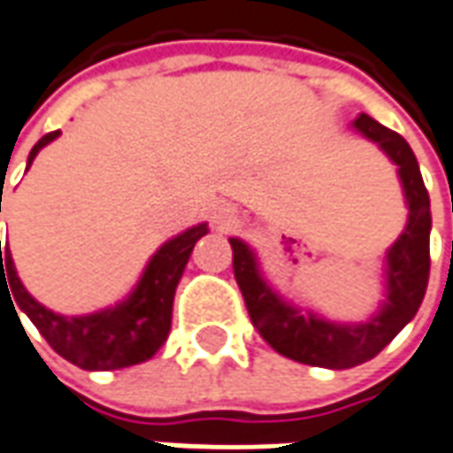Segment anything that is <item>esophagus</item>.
<instances>
[{"instance_id":"esophagus-1","label":"esophagus","mask_w":453,"mask_h":453,"mask_svg":"<svg viewBox=\"0 0 453 453\" xmlns=\"http://www.w3.org/2000/svg\"><path fill=\"white\" fill-rule=\"evenodd\" d=\"M213 223L218 227H227V226H233L235 223V211L230 208V205H218L213 211Z\"/></svg>"}]
</instances>
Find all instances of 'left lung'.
Masks as SVG:
<instances>
[{
  "instance_id": "left-lung-1",
  "label": "left lung",
  "mask_w": 453,
  "mask_h": 453,
  "mask_svg": "<svg viewBox=\"0 0 453 453\" xmlns=\"http://www.w3.org/2000/svg\"><path fill=\"white\" fill-rule=\"evenodd\" d=\"M352 128L377 143L396 165L409 218L402 235L384 255V303L365 322H332L307 307L285 300L263 275L260 260L245 240L230 238L233 270L252 325L275 352L312 367L349 369L377 357L407 327L419 310L429 282V193L419 163L404 138L359 113Z\"/></svg>"
}]
</instances>
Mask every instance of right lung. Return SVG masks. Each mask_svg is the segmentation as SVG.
I'll return each mask as SVG.
<instances>
[{"label": "right lung", "mask_w": 453, "mask_h": 453, "mask_svg": "<svg viewBox=\"0 0 453 453\" xmlns=\"http://www.w3.org/2000/svg\"><path fill=\"white\" fill-rule=\"evenodd\" d=\"M61 131H51L29 153L27 168L32 165L36 153L58 138ZM2 213V196H0ZM208 233V223L188 227L180 235L163 242L156 255L149 260L143 275L136 282L131 295L116 303L113 307L98 310L91 315L66 317L36 303L27 288L21 285L19 275L14 270V260L9 248H2L0 240V285L4 282L12 288L14 304L34 322V327L42 332L51 349L69 359L72 365L91 372H106V369H123L131 365H141L156 355L168 340L171 332V317H173L175 288L188 265V257L196 248V242ZM8 273H4V267ZM12 300V297H9ZM12 304V307H14ZM17 312V310H14ZM19 317V315H17Z\"/></svg>", "instance_id": "obj_1"}]
</instances>
